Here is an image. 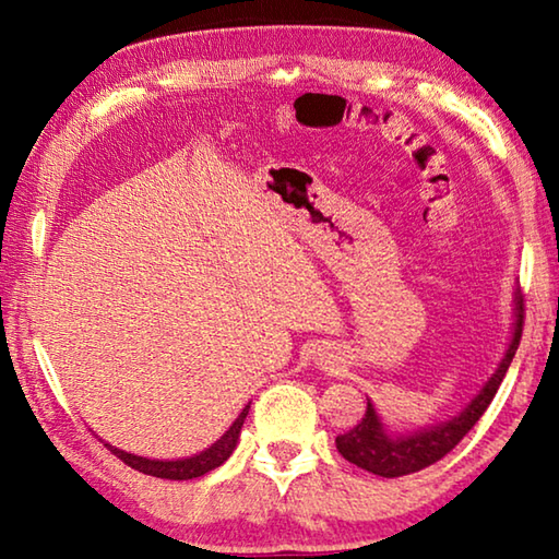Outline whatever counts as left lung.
Returning <instances> with one entry per match:
<instances>
[{
  "mask_svg": "<svg viewBox=\"0 0 559 559\" xmlns=\"http://www.w3.org/2000/svg\"><path fill=\"white\" fill-rule=\"evenodd\" d=\"M523 306H525L523 293L518 288L513 337H510L506 355L500 359L493 377L484 384V390L473 396L471 404L459 416H453V419L443 424H437V427H429L414 433H400V437L394 433L392 437V433H386L372 402L367 400V412L362 419H359L353 429L340 433L335 439L337 451L343 453L349 463H355L357 468H365L382 478H400V476H406V473H416L431 466V463L441 461L463 437H466V433L473 429V424L484 416L488 404L493 402L498 386L503 382L508 367L515 357L520 335H523V318H525Z\"/></svg>",
  "mask_w": 559,
  "mask_h": 559,
  "instance_id": "obj_1",
  "label": "left lung"
}]
</instances>
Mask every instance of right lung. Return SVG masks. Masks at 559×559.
Returning a JSON list of instances; mask_svg holds the SVG:
<instances>
[{"mask_svg": "<svg viewBox=\"0 0 559 559\" xmlns=\"http://www.w3.org/2000/svg\"><path fill=\"white\" fill-rule=\"evenodd\" d=\"M251 409V402L243 406L241 414L236 416V421L231 424L229 429L222 439H216L210 449H204L200 453H194V456L189 459H175V461H157V459H143V456H135V453H128L122 449L106 447L116 453V456L128 463L130 468H135L140 473H145V476H155V478H167V480H189V478H200L204 473H210L214 468H219L222 463L231 456V451L236 449V441H239V433L243 427V419L246 414Z\"/></svg>", "mask_w": 559, "mask_h": 559, "instance_id": "right-lung-1", "label": "right lung"}]
</instances>
